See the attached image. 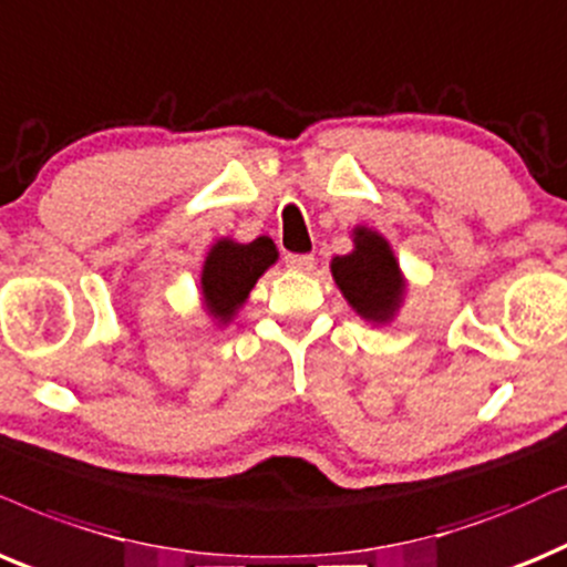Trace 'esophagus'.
<instances>
[{"instance_id":"esophagus-1","label":"esophagus","mask_w":567,"mask_h":567,"mask_svg":"<svg viewBox=\"0 0 567 567\" xmlns=\"http://www.w3.org/2000/svg\"><path fill=\"white\" fill-rule=\"evenodd\" d=\"M285 267L296 271H311L313 269V256L308 254H288L285 256Z\"/></svg>"}]
</instances>
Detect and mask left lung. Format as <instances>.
I'll return each instance as SVG.
<instances>
[{
	"instance_id": "8db88e82",
	"label": "left lung",
	"mask_w": 567,
	"mask_h": 567,
	"mask_svg": "<svg viewBox=\"0 0 567 567\" xmlns=\"http://www.w3.org/2000/svg\"><path fill=\"white\" fill-rule=\"evenodd\" d=\"M353 250L329 261L334 285L355 317L374 327L395 321L408 296V279L390 240L367 225L350 230Z\"/></svg>"
}]
</instances>
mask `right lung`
I'll list each match as a JSON object with an SVG mask.
<instances>
[{"label": "right lung", "mask_w": 567, "mask_h": 567, "mask_svg": "<svg viewBox=\"0 0 567 567\" xmlns=\"http://www.w3.org/2000/svg\"><path fill=\"white\" fill-rule=\"evenodd\" d=\"M277 259L279 250L267 235L250 243H238L235 238H217L212 243L200 267L198 288L200 306L214 327H227L238 317L259 277L275 267Z\"/></svg>", "instance_id": "obj_1"}]
</instances>
